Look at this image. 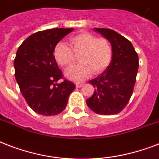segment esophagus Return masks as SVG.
<instances>
[{"label":"esophagus","instance_id":"1","mask_svg":"<svg viewBox=\"0 0 159 159\" xmlns=\"http://www.w3.org/2000/svg\"><path fill=\"white\" fill-rule=\"evenodd\" d=\"M84 84H85V82H76V87L80 88V87H82Z\"/></svg>","mask_w":159,"mask_h":159}]
</instances>
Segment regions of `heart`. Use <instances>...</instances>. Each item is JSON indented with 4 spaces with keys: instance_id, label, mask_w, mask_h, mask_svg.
Segmentation results:
<instances>
[{
    "instance_id": "1",
    "label": "heart",
    "mask_w": 159,
    "mask_h": 159,
    "mask_svg": "<svg viewBox=\"0 0 159 159\" xmlns=\"http://www.w3.org/2000/svg\"><path fill=\"white\" fill-rule=\"evenodd\" d=\"M69 47L63 43L55 46L53 56L56 62L62 67H68L78 55L79 63L70 67L65 72L67 78L82 81L93 74H99L108 67L111 61L112 49L107 39L97 38L88 33L82 32L69 38Z\"/></svg>"
}]
</instances>
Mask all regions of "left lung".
I'll return each instance as SVG.
<instances>
[{"label": "left lung", "instance_id": "left-lung-1", "mask_svg": "<svg viewBox=\"0 0 159 159\" xmlns=\"http://www.w3.org/2000/svg\"><path fill=\"white\" fill-rule=\"evenodd\" d=\"M111 43L112 59L104 72L90 80L95 87L92 97L86 101L98 115H116L128 104L133 93L139 69V57L134 48L124 36L105 28H95Z\"/></svg>", "mask_w": 159, "mask_h": 159}]
</instances>
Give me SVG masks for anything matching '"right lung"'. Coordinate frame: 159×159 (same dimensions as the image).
I'll list each match as a JSON object with an SVG mask.
<instances>
[{"mask_svg":"<svg viewBox=\"0 0 159 159\" xmlns=\"http://www.w3.org/2000/svg\"><path fill=\"white\" fill-rule=\"evenodd\" d=\"M73 29L39 31L19 47L14 61L15 76L22 96L34 112L43 116L60 114L67 106L72 82L63 80L53 56L55 46Z\"/></svg>","mask_w":159,"mask_h":159,"instance_id":"obj_1","label":"right lung"}]
</instances>
